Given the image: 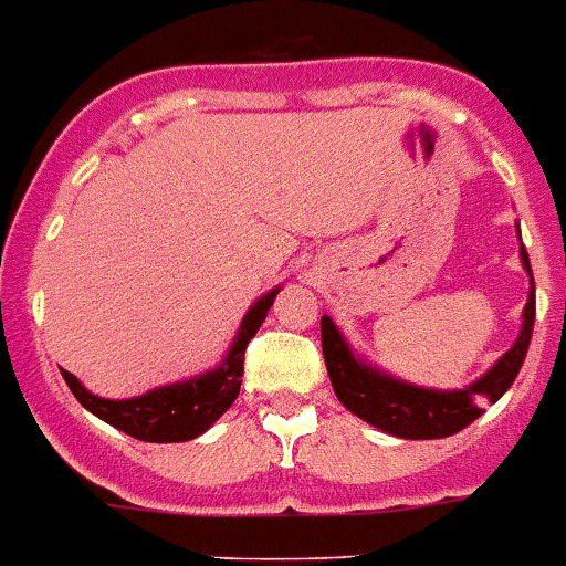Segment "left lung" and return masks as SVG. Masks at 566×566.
Masks as SVG:
<instances>
[{
  "label": "left lung",
  "instance_id": "left-lung-1",
  "mask_svg": "<svg viewBox=\"0 0 566 566\" xmlns=\"http://www.w3.org/2000/svg\"><path fill=\"white\" fill-rule=\"evenodd\" d=\"M520 233V224H517ZM520 262L528 274V301L523 306V324L514 345L491 368L464 388H427L377 368L347 345L342 329L329 315H321V347L327 361L329 382L338 403L354 411L379 432H388L406 441H432L462 432L482 415V406L496 403L517 379L526 359L532 327H535V280L532 265L520 239Z\"/></svg>",
  "mask_w": 566,
  "mask_h": 566
}]
</instances>
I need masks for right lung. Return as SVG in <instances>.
Masks as SVG:
<instances>
[{
	"mask_svg": "<svg viewBox=\"0 0 566 566\" xmlns=\"http://www.w3.org/2000/svg\"><path fill=\"white\" fill-rule=\"evenodd\" d=\"M277 292L280 286H274L271 292L256 297V304H251L239 324L224 359L205 374L169 382V386H157L146 395L128 397V400H107V397L93 395L90 388L81 386L78 377H72L70 370H63V379L84 409L93 411L96 418L125 436L137 438V441H151V444L192 441L207 432L239 397L242 374H245V347L256 336Z\"/></svg>",
	"mask_w": 566,
	"mask_h": 566,
	"instance_id": "1",
	"label": "right lung"
}]
</instances>
